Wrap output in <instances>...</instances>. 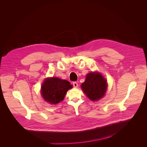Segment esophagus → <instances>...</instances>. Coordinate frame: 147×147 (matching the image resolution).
Masks as SVG:
<instances>
[{"instance_id": "esophagus-1", "label": "esophagus", "mask_w": 147, "mask_h": 147, "mask_svg": "<svg viewBox=\"0 0 147 147\" xmlns=\"http://www.w3.org/2000/svg\"><path fill=\"white\" fill-rule=\"evenodd\" d=\"M73 86L75 88H77L78 87V83L76 82H73Z\"/></svg>"}]
</instances>
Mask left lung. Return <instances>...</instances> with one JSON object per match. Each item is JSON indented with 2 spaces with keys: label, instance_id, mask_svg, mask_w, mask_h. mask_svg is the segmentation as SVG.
<instances>
[{
  "label": "left lung",
  "instance_id": "1",
  "mask_svg": "<svg viewBox=\"0 0 147 147\" xmlns=\"http://www.w3.org/2000/svg\"><path fill=\"white\" fill-rule=\"evenodd\" d=\"M84 92L90 100L94 101L101 99L107 90V81L99 73L88 74L84 83L82 84Z\"/></svg>",
  "mask_w": 147,
  "mask_h": 147
}]
</instances>
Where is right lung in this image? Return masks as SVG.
I'll list each match as a JSON object with an SVG mask.
<instances>
[{
	"mask_svg": "<svg viewBox=\"0 0 147 147\" xmlns=\"http://www.w3.org/2000/svg\"><path fill=\"white\" fill-rule=\"evenodd\" d=\"M72 88V84L65 80L53 77L43 82L41 92L45 100L51 104H56L64 99L67 91Z\"/></svg>",
	"mask_w": 147,
	"mask_h": 147,
	"instance_id": "obj_1",
	"label": "right lung"
}]
</instances>
